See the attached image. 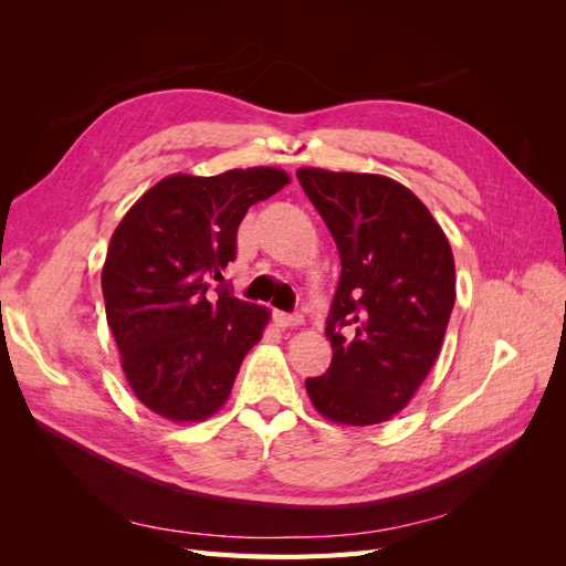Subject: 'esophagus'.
I'll use <instances>...</instances> for the list:
<instances>
[{"label": "esophagus", "instance_id": "obj_1", "mask_svg": "<svg viewBox=\"0 0 566 566\" xmlns=\"http://www.w3.org/2000/svg\"><path fill=\"white\" fill-rule=\"evenodd\" d=\"M273 321H276L279 328H297V325H302V316L300 314H285V312H276L273 314Z\"/></svg>", "mask_w": 566, "mask_h": 566}]
</instances>
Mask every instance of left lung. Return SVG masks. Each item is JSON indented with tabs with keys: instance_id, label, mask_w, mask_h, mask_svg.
<instances>
[{
	"instance_id": "obj_1",
	"label": "left lung",
	"mask_w": 566,
	"mask_h": 566,
	"mask_svg": "<svg viewBox=\"0 0 566 566\" xmlns=\"http://www.w3.org/2000/svg\"><path fill=\"white\" fill-rule=\"evenodd\" d=\"M335 238L342 273L325 337L333 361L306 394L323 418L378 424L432 370L455 302L451 245L430 210L380 175L297 169Z\"/></svg>"
}]
</instances>
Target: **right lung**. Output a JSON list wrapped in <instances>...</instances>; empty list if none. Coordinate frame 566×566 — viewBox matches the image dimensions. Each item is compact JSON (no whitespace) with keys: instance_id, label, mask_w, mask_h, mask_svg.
<instances>
[{"instance_id":"right-lung-1","label":"right lung","mask_w":566,"mask_h":566,"mask_svg":"<svg viewBox=\"0 0 566 566\" xmlns=\"http://www.w3.org/2000/svg\"><path fill=\"white\" fill-rule=\"evenodd\" d=\"M290 181L283 169L172 175L132 205L106 254L101 287L129 387L175 422L210 418L229 399L269 310L231 295L221 269L235 260L248 208Z\"/></svg>"}]
</instances>
